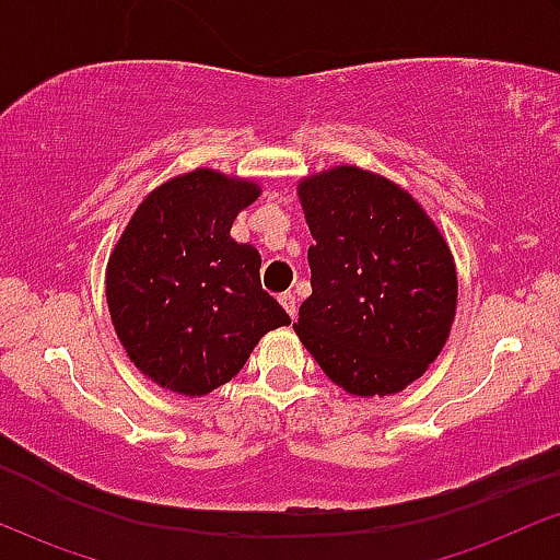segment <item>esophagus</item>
Instances as JSON below:
<instances>
[{"label": "esophagus", "instance_id": "esophagus-1", "mask_svg": "<svg viewBox=\"0 0 560 560\" xmlns=\"http://www.w3.org/2000/svg\"><path fill=\"white\" fill-rule=\"evenodd\" d=\"M280 304L288 312V317L295 319V314H299V299H295V293H282Z\"/></svg>", "mask_w": 560, "mask_h": 560}]
</instances>
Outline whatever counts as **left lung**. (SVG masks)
I'll return each mask as SVG.
<instances>
[{
    "label": "left lung",
    "instance_id": "left-lung-1",
    "mask_svg": "<svg viewBox=\"0 0 560 560\" xmlns=\"http://www.w3.org/2000/svg\"><path fill=\"white\" fill-rule=\"evenodd\" d=\"M312 295L293 330L346 393L406 390L443 351L458 278L448 241L409 190L338 164L299 180Z\"/></svg>",
    "mask_w": 560,
    "mask_h": 560
}]
</instances>
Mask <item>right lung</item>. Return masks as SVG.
<instances>
[{"mask_svg": "<svg viewBox=\"0 0 560 560\" xmlns=\"http://www.w3.org/2000/svg\"><path fill=\"white\" fill-rule=\"evenodd\" d=\"M261 196L248 177L196 167L138 203L107 261V306L136 370L201 398L230 383L269 330L291 325L261 291V256L230 238Z\"/></svg>", "mask_w": 560, "mask_h": 560, "instance_id": "right-lung-1", "label": "right lung"}]
</instances>
